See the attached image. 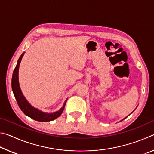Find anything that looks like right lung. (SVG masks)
Returning <instances> with one entry per match:
<instances>
[{
  "instance_id": "obj_1",
  "label": "right lung",
  "mask_w": 154,
  "mask_h": 154,
  "mask_svg": "<svg viewBox=\"0 0 154 154\" xmlns=\"http://www.w3.org/2000/svg\"><path fill=\"white\" fill-rule=\"evenodd\" d=\"M24 53H23L18 60L16 66H15L14 73L12 76V81H11V87L13 92L14 94L15 98L16 99L18 106H20L21 110L23 111L26 116L30 117V118L35 119L38 122H49L54 119H56L57 118L60 116L62 113L65 105H66V100L65 101L63 106L60 109L59 111L54 112V113H48L43 112L38 109L34 107L30 104L28 102L26 99L23 95V94L21 91L20 84H19V78H18V72H19V66L20 64L21 60H22V57L24 56Z\"/></svg>"
}]
</instances>
